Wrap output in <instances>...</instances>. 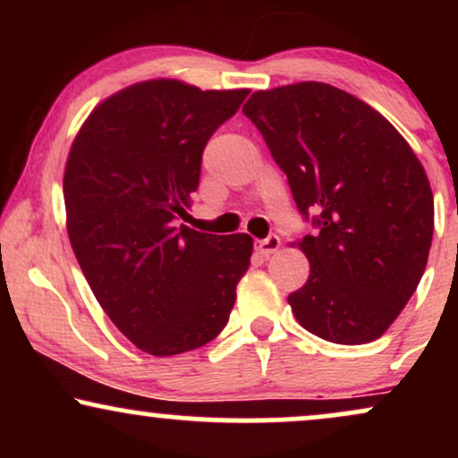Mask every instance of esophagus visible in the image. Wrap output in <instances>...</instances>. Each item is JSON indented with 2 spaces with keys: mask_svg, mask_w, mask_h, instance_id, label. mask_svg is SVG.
Returning a JSON list of instances; mask_svg holds the SVG:
<instances>
[{
  "mask_svg": "<svg viewBox=\"0 0 458 458\" xmlns=\"http://www.w3.org/2000/svg\"><path fill=\"white\" fill-rule=\"evenodd\" d=\"M277 247H280V236L277 234H269L267 239L256 241V251L260 256H271L273 251H277Z\"/></svg>",
  "mask_w": 458,
  "mask_h": 458,
  "instance_id": "34e87169",
  "label": "esophagus"
}]
</instances>
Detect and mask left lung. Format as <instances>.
<instances>
[{
	"mask_svg": "<svg viewBox=\"0 0 458 458\" xmlns=\"http://www.w3.org/2000/svg\"><path fill=\"white\" fill-rule=\"evenodd\" d=\"M243 114L314 225L299 241L310 277L288 295L293 314L329 343H372L427 269L435 207L422 163L379 112L327 83L254 92Z\"/></svg>",
	"mask_w": 458,
	"mask_h": 458,
	"instance_id": "obj_1",
	"label": "left lung"
}]
</instances>
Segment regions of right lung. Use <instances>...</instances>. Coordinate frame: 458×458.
I'll use <instances>...</instances> for the list:
<instances>
[{
	"instance_id": "1",
	"label": "right lung",
	"mask_w": 458,
	"mask_h": 458,
	"mask_svg": "<svg viewBox=\"0 0 458 458\" xmlns=\"http://www.w3.org/2000/svg\"><path fill=\"white\" fill-rule=\"evenodd\" d=\"M250 90H199L176 79L135 83L98 105L64 172L68 239L94 297L144 353L211 343L245 276L251 236L187 225L207 141Z\"/></svg>"
}]
</instances>
